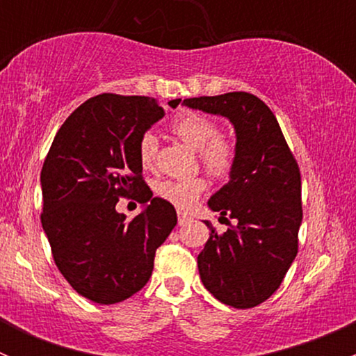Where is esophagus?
Here are the masks:
<instances>
[{"mask_svg":"<svg viewBox=\"0 0 356 356\" xmlns=\"http://www.w3.org/2000/svg\"><path fill=\"white\" fill-rule=\"evenodd\" d=\"M191 222V217H188L186 213H179V225H186Z\"/></svg>","mask_w":356,"mask_h":356,"instance_id":"esophagus-1","label":"esophagus"}]
</instances>
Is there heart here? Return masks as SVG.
Returning a JSON list of instances; mask_svg holds the SVG:
<instances>
[{"label":"heart","mask_w":356,"mask_h":356,"mask_svg":"<svg viewBox=\"0 0 356 356\" xmlns=\"http://www.w3.org/2000/svg\"><path fill=\"white\" fill-rule=\"evenodd\" d=\"M172 131L189 148L198 152L201 165L213 177H227L234 167V148L231 143L218 138V125L210 118L198 113H188L179 117L172 124ZM158 141L152 132L141 136L138 145V155L143 168H152L155 163ZM204 191V181L200 177L165 179L155 184V193L161 200L186 210L196 203Z\"/></svg>","instance_id":"b5f03b06"}]
</instances>
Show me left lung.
I'll return each mask as SVG.
<instances>
[{
  "mask_svg": "<svg viewBox=\"0 0 356 356\" xmlns=\"http://www.w3.org/2000/svg\"><path fill=\"white\" fill-rule=\"evenodd\" d=\"M182 105L224 117L236 134L234 167L229 182L208 200V208L234 218L210 238L198 254L203 286L222 303L253 308L281 286L298 253L301 177L279 122L250 92L188 98Z\"/></svg>",
  "mask_w": 356,
  "mask_h": 356,
  "instance_id": "obj_1",
  "label": "left lung"
}]
</instances>
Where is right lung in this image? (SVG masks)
<instances>
[{
  "label": "right lung",
  "instance_id": "right-lung-1",
  "mask_svg": "<svg viewBox=\"0 0 356 356\" xmlns=\"http://www.w3.org/2000/svg\"><path fill=\"white\" fill-rule=\"evenodd\" d=\"M168 108L148 96H95L63 122L42 165L41 224L55 264L95 303H118L145 288L156 248L177 224L175 208L143 181L138 155L141 136ZM129 194L143 203L132 221L114 208Z\"/></svg>",
  "mask_w": 356,
  "mask_h": 356
}]
</instances>
